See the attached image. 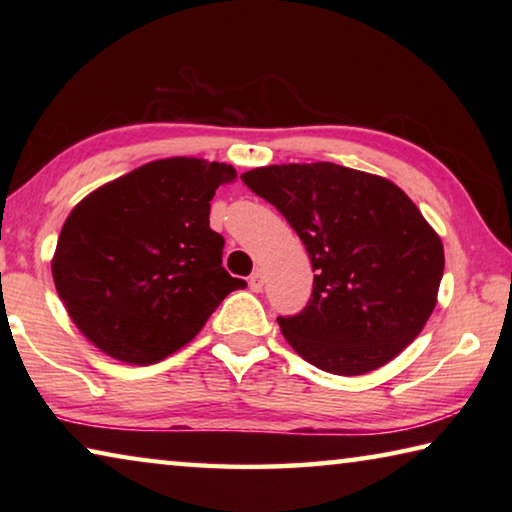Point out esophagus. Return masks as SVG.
I'll return each instance as SVG.
<instances>
[{
	"instance_id": "34e87169",
	"label": "esophagus",
	"mask_w": 512,
	"mask_h": 512,
	"mask_svg": "<svg viewBox=\"0 0 512 512\" xmlns=\"http://www.w3.org/2000/svg\"><path fill=\"white\" fill-rule=\"evenodd\" d=\"M248 284H250V289H253L255 293L262 291V287H264V273L259 271V268H255V271L250 273V277H248Z\"/></svg>"
}]
</instances>
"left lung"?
I'll use <instances>...</instances> for the list:
<instances>
[{
	"instance_id": "obj_1",
	"label": "left lung",
	"mask_w": 512,
	"mask_h": 512,
	"mask_svg": "<svg viewBox=\"0 0 512 512\" xmlns=\"http://www.w3.org/2000/svg\"><path fill=\"white\" fill-rule=\"evenodd\" d=\"M241 180L289 221L316 271L307 307L277 316L302 359L332 375H363L422 332L445 253L400 187L332 162L273 164Z\"/></svg>"
}]
</instances>
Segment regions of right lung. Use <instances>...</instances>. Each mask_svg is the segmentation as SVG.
<instances>
[{"label": "right lung", "mask_w": 512, "mask_h": 512, "mask_svg": "<svg viewBox=\"0 0 512 512\" xmlns=\"http://www.w3.org/2000/svg\"><path fill=\"white\" fill-rule=\"evenodd\" d=\"M235 178L230 164L167 158L74 207L51 273L85 339L124 363L162 361L246 287L221 266L223 237L210 228L212 196Z\"/></svg>", "instance_id": "obj_1"}]
</instances>
